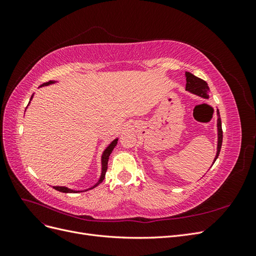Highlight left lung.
<instances>
[{"label":"left lung","instance_id":"left-lung-1","mask_svg":"<svg viewBox=\"0 0 256 256\" xmlns=\"http://www.w3.org/2000/svg\"><path fill=\"white\" fill-rule=\"evenodd\" d=\"M186 81H187V83H186V90H188V92H192V94L202 97L204 99L209 98V88L204 80L198 78V76H196L194 74H192L188 72H186ZM216 115H218V120H216V127H218V146H216V157H214V160L212 164H214V161L219 156L221 145H222V138H223L219 110L216 111Z\"/></svg>","mask_w":256,"mask_h":256}]
</instances>
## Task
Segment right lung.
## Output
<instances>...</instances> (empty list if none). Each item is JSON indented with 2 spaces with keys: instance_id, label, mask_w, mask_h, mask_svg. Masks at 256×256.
<instances>
[{
  "instance_id": "right-lung-1",
  "label": "right lung",
  "mask_w": 256,
  "mask_h": 256,
  "mask_svg": "<svg viewBox=\"0 0 256 256\" xmlns=\"http://www.w3.org/2000/svg\"><path fill=\"white\" fill-rule=\"evenodd\" d=\"M53 83H56V82H54V81L46 82V83L42 84L40 88L47 86V85H50V84H53ZM32 98H33V95H32V97H30V100H32ZM30 102H28V104H30ZM118 138H115V140H113L109 145H108V147L104 150V152H102V175H100L99 180H98L94 186H92V188H90V189H92V188L97 187V186H98L100 182H102V180H104L106 172V170H108V161H109L110 154H111L112 150H114V147L116 146V144H118ZM53 188L56 189V190H58V191H60V192H64V193H76V192H82V191H76V190H72V189H69V188H67V187H62V186H54Z\"/></svg>"
}]
</instances>
